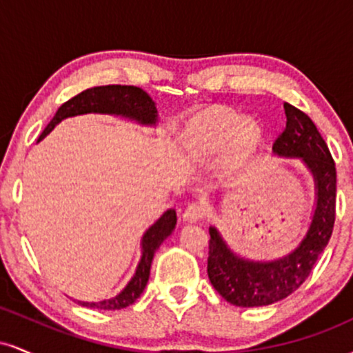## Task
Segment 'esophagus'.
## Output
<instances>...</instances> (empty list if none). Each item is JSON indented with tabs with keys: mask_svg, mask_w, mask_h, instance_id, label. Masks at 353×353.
I'll use <instances>...</instances> for the list:
<instances>
[{
	"mask_svg": "<svg viewBox=\"0 0 353 353\" xmlns=\"http://www.w3.org/2000/svg\"><path fill=\"white\" fill-rule=\"evenodd\" d=\"M204 208L199 204H190L188 209L184 210V221L188 222H199L202 217H204Z\"/></svg>",
	"mask_w": 353,
	"mask_h": 353,
	"instance_id": "obj_1",
	"label": "esophagus"
}]
</instances>
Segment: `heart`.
<instances>
[{"label": "heart", "instance_id": "obj_1", "mask_svg": "<svg viewBox=\"0 0 353 353\" xmlns=\"http://www.w3.org/2000/svg\"><path fill=\"white\" fill-rule=\"evenodd\" d=\"M262 136L257 121L241 119L232 111H216L194 119L188 128V139L202 154H216L228 145L236 156L249 154Z\"/></svg>", "mask_w": 353, "mask_h": 353}]
</instances>
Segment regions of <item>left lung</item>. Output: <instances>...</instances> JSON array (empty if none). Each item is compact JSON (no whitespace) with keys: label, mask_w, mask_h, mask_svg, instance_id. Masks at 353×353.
I'll use <instances>...</instances> for the list:
<instances>
[{"label":"left lung","mask_w":353,"mask_h":353,"mask_svg":"<svg viewBox=\"0 0 353 353\" xmlns=\"http://www.w3.org/2000/svg\"><path fill=\"white\" fill-rule=\"evenodd\" d=\"M287 123L275 139L279 157L302 161L315 184V208L305 236L289 254L274 261H252L230 249L216 228H209V281L222 297L237 307L270 305L289 297L305 282L329 244L335 222L337 172L329 148L312 119L283 103Z\"/></svg>","instance_id":"left-lung-1"}]
</instances>
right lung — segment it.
Segmentation results:
<instances>
[{"instance_id": "right-lung-1", "label": "right lung", "mask_w": 353, "mask_h": 353, "mask_svg": "<svg viewBox=\"0 0 353 353\" xmlns=\"http://www.w3.org/2000/svg\"><path fill=\"white\" fill-rule=\"evenodd\" d=\"M112 114L121 116L125 119L136 121L141 125H156L159 117H157L156 103L151 96L136 86H121V84H109V86H98L86 89L79 92L78 96L66 101L61 106L46 129L39 136L38 143L46 137L52 129L58 125L61 121L68 117H74L81 114ZM177 216L176 210L168 209L157 219L156 222L144 232L141 239V259L136 267V272L128 282V285L121 290L119 294L111 299H104L99 302H83L78 301L79 305L89 307V309L99 310H121L134 303L141 297L145 289L151 274V264L156 250L176 229Z\"/></svg>"}]
</instances>
